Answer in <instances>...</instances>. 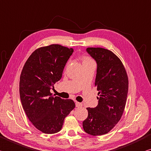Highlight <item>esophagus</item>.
Masks as SVG:
<instances>
[{"label": "esophagus", "instance_id": "esophagus-1", "mask_svg": "<svg viewBox=\"0 0 151 151\" xmlns=\"http://www.w3.org/2000/svg\"><path fill=\"white\" fill-rule=\"evenodd\" d=\"M75 105H76V107H81V106H83V104H81V103H80V102H76V103H75Z\"/></svg>", "mask_w": 151, "mask_h": 151}]
</instances>
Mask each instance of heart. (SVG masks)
<instances>
[{
  "instance_id": "heart-1",
  "label": "heart",
  "mask_w": 151,
  "mask_h": 151,
  "mask_svg": "<svg viewBox=\"0 0 151 151\" xmlns=\"http://www.w3.org/2000/svg\"><path fill=\"white\" fill-rule=\"evenodd\" d=\"M88 61H92V60L90 59L89 57H84L83 58V63L84 62H88Z\"/></svg>"
}]
</instances>
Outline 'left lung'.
<instances>
[{"label": "left lung", "mask_w": 151, "mask_h": 151, "mask_svg": "<svg viewBox=\"0 0 151 151\" xmlns=\"http://www.w3.org/2000/svg\"><path fill=\"white\" fill-rule=\"evenodd\" d=\"M86 52L97 64L95 85L98 104L87 108L88 115L83 122L84 131L94 136L108 133L124 111L128 93V77L120 59L113 52L101 47H88Z\"/></svg>", "instance_id": "left-lung-1"}]
</instances>
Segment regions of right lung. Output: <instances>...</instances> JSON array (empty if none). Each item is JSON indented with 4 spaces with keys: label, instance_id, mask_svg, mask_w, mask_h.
Here are the masks:
<instances>
[{
    "label": "right lung",
    "instance_id": "1",
    "mask_svg": "<svg viewBox=\"0 0 151 151\" xmlns=\"http://www.w3.org/2000/svg\"><path fill=\"white\" fill-rule=\"evenodd\" d=\"M73 48L53 44L37 49L27 60L20 78L22 105L38 130L53 134L61 129L64 119L75 108L72 100L51 96L50 90L61 80Z\"/></svg>",
    "mask_w": 151,
    "mask_h": 151
}]
</instances>
